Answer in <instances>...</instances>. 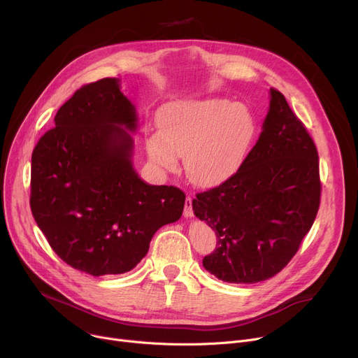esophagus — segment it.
I'll return each mask as SVG.
<instances>
[{"label":"esophagus","instance_id":"1","mask_svg":"<svg viewBox=\"0 0 358 358\" xmlns=\"http://www.w3.org/2000/svg\"><path fill=\"white\" fill-rule=\"evenodd\" d=\"M184 216L185 217H192L193 216V199L190 196L185 197L184 203Z\"/></svg>","mask_w":358,"mask_h":358}]
</instances>
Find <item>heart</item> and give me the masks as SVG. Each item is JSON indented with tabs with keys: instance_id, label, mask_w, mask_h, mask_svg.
<instances>
[{
	"instance_id": "1",
	"label": "heart",
	"mask_w": 358,
	"mask_h": 358,
	"mask_svg": "<svg viewBox=\"0 0 358 358\" xmlns=\"http://www.w3.org/2000/svg\"><path fill=\"white\" fill-rule=\"evenodd\" d=\"M159 134L148 141V155L173 171L184 158L189 178L201 187L229 178L245 158L254 138L250 111L223 99L166 104L158 117Z\"/></svg>"
}]
</instances>
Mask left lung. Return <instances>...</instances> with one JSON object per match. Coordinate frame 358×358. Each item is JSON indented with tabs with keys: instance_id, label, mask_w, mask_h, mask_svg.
Listing matches in <instances>:
<instances>
[{
	"instance_id": "1",
	"label": "left lung",
	"mask_w": 358,
	"mask_h": 358,
	"mask_svg": "<svg viewBox=\"0 0 358 358\" xmlns=\"http://www.w3.org/2000/svg\"><path fill=\"white\" fill-rule=\"evenodd\" d=\"M321 203L317 150L283 94L270 88L262 131L238 171L197 193L194 215L216 232L203 267L227 283L254 285L283 270Z\"/></svg>"
}]
</instances>
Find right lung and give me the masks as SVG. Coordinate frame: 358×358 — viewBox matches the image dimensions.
<instances>
[{
  "mask_svg": "<svg viewBox=\"0 0 358 358\" xmlns=\"http://www.w3.org/2000/svg\"><path fill=\"white\" fill-rule=\"evenodd\" d=\"M138 117L117 78L87 84L58 110L33 149L30 208L49 245L94 277L123 274L154 234L182 215L185 194L150 185L131 164Z\"/></svg>",
  "mask_w": 358,
  "mask_h": 358,
  "instance_id": "1",
  "label": "right lung"
}]
</instances>
